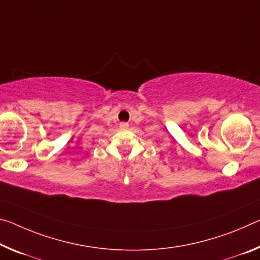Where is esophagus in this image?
I'll return each mask as SVG.
<instances>
[{"mask_svg":"<svg viewBox=\"0 0 260 260\" xmlns=\"http://www.w3.org/2000/svg\"><path fill=\"white\" fill-rule=\"evenodd\" d=\"M120 127H121V128H128V123H127V122H121L120 123Z\"/></svg>","mask_w":260,"mask_h":260,"instance_id":"obj_1","label":"esophagus"}]
</instances>
